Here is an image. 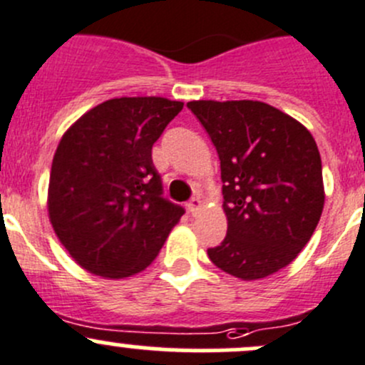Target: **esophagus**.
<instances>
[{"label":"esophagus","mask_w":365,"mask_h":365,"mask_svg":"<svg viewBox=\"0 0 365 365\" xmlns=\"http://www.w3.org/2000/svg\"><path fill=\"white\" fill-rule=\"evenodd\" d=\"M201 205H203L201 197L200 196H194L192 200L189 201V205H187V208H189V212L192 213V215H196V213L201 210Z\"/></svg>","instance_id":"obj_1"}]
</instances>
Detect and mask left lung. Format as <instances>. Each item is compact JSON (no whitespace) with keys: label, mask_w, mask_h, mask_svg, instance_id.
I'll list each match as a JSON object with an SVG mask.
<instances>
[{"label":"left lung","mask_w":365,"mask_h":365,"mask_svg":"<svg viewBox=\"0 0 365 365\" xmlns=\"http://www.w3.org/2000/svg\"><path fill=\"white\" fill-rule=\"evenodd\" d=\"M220 160L227 235L208 249L242 281L288 267L307 245L325 203L322 157L311 132L257 101H192Z\"/></svg>","instance_id":"8db88e82"}]
</instances>
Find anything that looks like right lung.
<instances>
[{
    "label": "right lung",
    "instance_id": "add662e5",
    "mask_svg": "<svg viewBox=\"0 0 365 365\" xmlns=\"http://www.w3.org/2000/svg\"><path fill=\"white\" fill-rule=\"evenodd\" d=\"M183 102L111 98L61 138L47 210L70 256L95 275L123 279L145 270L185 213L162 196L152 146Z\"/></svg>",
    "mask_w": 365,
    "mask_h": 365
}]
</instances>
